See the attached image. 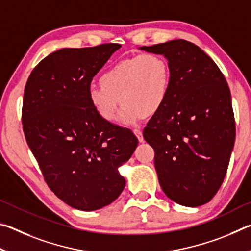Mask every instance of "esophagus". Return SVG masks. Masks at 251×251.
I'll return each instance as SVG.
<instances>
[{
  "instance_id": "esophagus-1",
  "label": "esophagus",
  "mask_w": 251,
  "mask_h": 251,
  "mask_svg": "<svg viewBox=\"0 0 251 251\" xmlns=\"http://www.w3.org/2000/svg\"><path fill=\"white\" fill-rule=\"evenodd\" d=\"M134 134L136 135V137L138 138V141L139 142H144V137H143V133H142V130L141 129H138V128H135L134 129Z\"/></svg>"
}]
</instances>
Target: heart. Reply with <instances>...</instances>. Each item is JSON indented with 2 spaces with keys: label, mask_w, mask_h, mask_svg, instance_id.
I'll use <instances>...</instances> for the list:
<instances>
[{
  "label": "heart",
  "mask_w": 251,
  "mask_h": 251,
  "mask_svg": "<svg viewBox=\"0 0 251 251\" xmlns=\"http://www.w3.org/2000/svg\"><path fill=\"white\" fill-rule=\"evenodd\" d=\"M172 88V71L166 58L145 53L123 59L100 76V85L92 84L88 100L97 115L106 122L117 118L133 125L142 116L158 113L166 103Z\"/></svg>",
  "instance_id": "heart-1"
}]
</instances>
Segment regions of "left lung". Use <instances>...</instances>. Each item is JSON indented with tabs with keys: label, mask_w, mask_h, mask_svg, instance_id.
I'll list each match as a JSON object with an SVG mask.
<instances>
[{
	"label": "left lung",
	"mask_w": 251,
	"mask_h": 251,
	"mask_svg": "<svg viewBox=\"0 0 251 251\" xmlns=\"http://www.w3.org/2000/svg\"><path fill=\"white\" fill-rule=\"evenodd\" d=\"M141 50L163 54L172 71L171 94L143 133L154 148L160 187L179 205L201 206L222 186L235 144L227 80L216 63L188 41Z\"/></svg>",
	"instance_id": "1"
}]
</instances>
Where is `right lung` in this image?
<instances>
[{"label": "right lung", "mask_w": 251, "mask_h": 251, "mask_svg": "<svg viewBox=\"0 0 251 251\" xmlns=\"http://www.w3.org/2000/svg\"><path fill=\"white\" fill-rule=\"evenodd\" d=\"M121 44L62 49L35 66L24 88L22 124L44 180L76 209L91 211L113 202L125 187L118 168L138 139L128 128L97 115L87 91Z\"/></svg>", "instance_id": "obj_1"}]
</instances>
